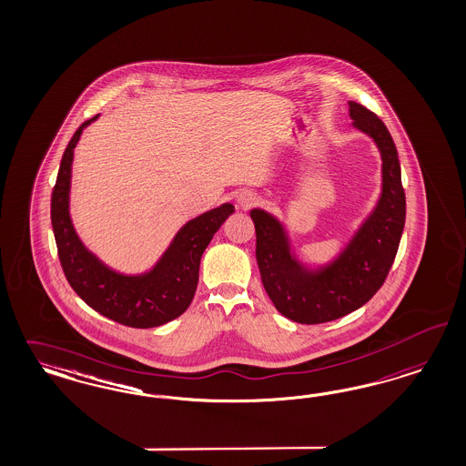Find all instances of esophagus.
I'll return each instance as SVG.
<instances>
[{
	"instance_id": "esophagus-1",
	"label": "esophagus",
	"mask_w": 466,
	"mask_h": 466,
	"mask_svg": "<svg viewBox=\"0 0 466 466\" xmlns=\"http://www.w3.org/2000/svg\"><path fill=\"white\" fill-rule=\"evenodd\" d=\"M257 203L258 196L255 193H251V191H241V193L238 194V205H239L241 208H251V207H255Z\"/></svg>"
}]
</instances>
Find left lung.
Returning a JSON list of instances; mask_svg holds the SVG:
<instances>
[{
    "label": "left lung",
    "instance_id": "8db88e82",
    "mask_svg": "<svg viewBox=\"0 0 466 466\" xmlns=\"http://www.w3.org/2000/svg\"><path fill=\"white\" fill-rule=\"evenodd\" d=\"M351 127L380 153V193L350 239L327 261H306L289 228L272 211H249L257 228V261L273 306L298 323H325L361 308L380 289L401 241L406 198L398 149L384 122L350 101Z\"/></svg>",
    "mask_w": 466,
    "mask_h": 466
}]
</instances>
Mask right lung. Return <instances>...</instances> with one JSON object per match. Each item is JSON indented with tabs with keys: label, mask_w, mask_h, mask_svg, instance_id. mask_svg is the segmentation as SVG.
I'll return each mask as SVG.
<instances>
[{
	"label": "right lung",
	"mask_w": 466,
	"mask_h": 466,
	"mask_svg": "<svg viewBox=\"0 0 466 466\" xmlns=\"http://www.w3.org/2000/svg\"><path fill=\"white\" fill-rule=\"evenodd\" d=\"M97 118L99 115L77 128L60 163L51 196V225L58 257L72 289L97 313L134 329L158 327L180 317L191 305L201 257L215 232L234 213V205L222 203L182 225L146 272L113 268L84 244L70 215L74 151L84 128Z\"/></svg>",
	"instance_id": "right-lung-1"
}]
</instances>
